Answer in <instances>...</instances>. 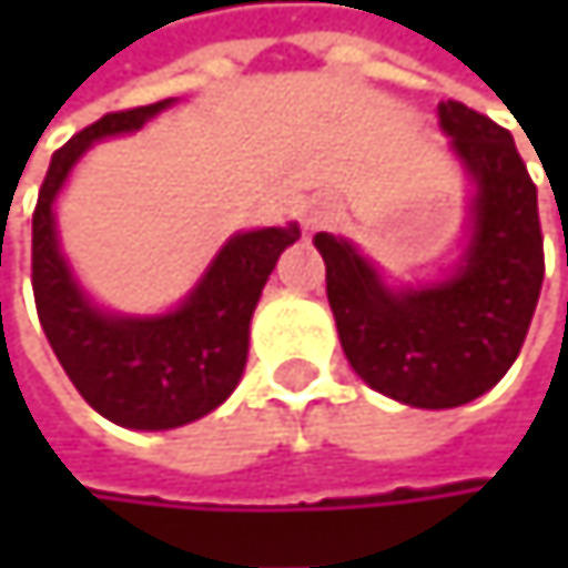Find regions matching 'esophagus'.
Wrapping results in <instances>:
<instances>
[{
    "label": "esophagus",
    "mask_w": 568,
    "mask_h": 568,
    "mask_svg": "<svg viewBox=\"0 0 568 568\" xmlns=\"http://www.w3.org/2000/svg\"><path fill=\"white\" fill-rule=\"evenodd\" d=\"M332 206L325 203V200H312L305 210H302V223H305V230L308 233H315V230H325L328 223H332Z\"/></svg>",
    "instance_id": "obj_1"
}]
</instances>
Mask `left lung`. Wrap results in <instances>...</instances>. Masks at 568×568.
I'll return each mask as SVG.
<instances>
[{"label":"left lung","mask_w":568,"mask_h":568,"mask_svg":"<svg viewBox=\"0 0 568 568\" xmlns=\"http://www.w3.org/2000/svg\"><path fill=\"white\" fill-rule=\"evenodd\" d=\"M437 114L477 186L457 273L388 288L348 240L315 236L348 365L375 392L430 410L460 407L510 372L546 273L536 183L510 131L460 101H440Z\"/></svg>","instance_id":"8db88e82"}]
</instances>
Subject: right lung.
Here are the masks:
<instances>
[{"label":"right lung","instance_id":"add662e5","mask_svg":"<svg viewBox=\"0 0 568 568\" xmlns=\"http://www.w3.org/2000/svg\"><path fill=\"white\" fill-rule=\"evenodd\" d=\"M171 101L111 111L58 148L32 213V292L45 338L78 395L101 417L138 430L190 424L233 395L246 368L253 308L276 260L298 240V226L236 233L168 315H108L88 302L58 253L52 203L94 141L138 131Z\"/></svg>","mask_w":568,"mask_h":568}]
</instances>
